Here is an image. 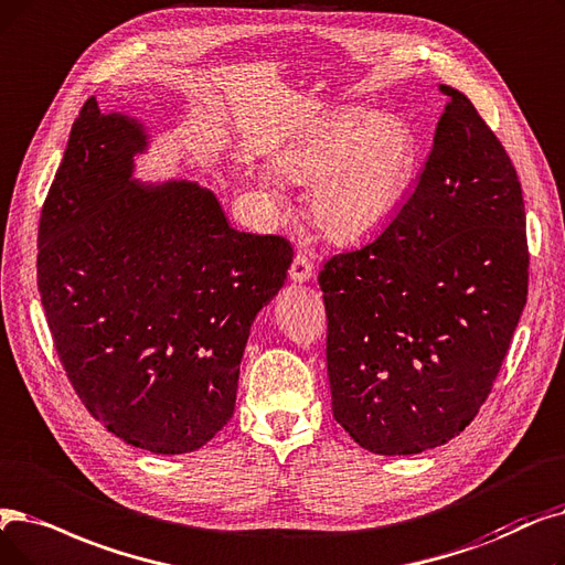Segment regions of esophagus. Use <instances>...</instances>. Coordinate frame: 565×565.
I'll return each mask as SVG.
<instances>
[{
	"label": "esophagus",
	"mask_w": 565,
	"mask_h": 565,
	"mask_svg": "<svg viewBox=\"0 0 565 565\" xmlns=\"http://www.w3.org/2000/svg\"><path fill=\"white\" fill-rule=\"evenodd\" d=\"M288 273H290V279L296 281V284H307L313 277V265L309 263L307 256L298 254L296 258H292Z\"/></svg>",
	"instance_id": "obj_1"
}]
</instances>
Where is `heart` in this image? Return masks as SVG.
Wrapping results in <instances>:
<instances>
[{
    "label": "heart",
    "instance_id": "b5f03b06",
    "mask_svg": "<svg viewBox=\"0 0 565 565\" xmlns=\"http://www.w3.org/2000/svg\"><path fill=\"white\" fill-rule=\"evenodd\" d=\"M415 163L413 129L397 115L349 106L288 142L275 157L277 175L309 184L307 207L313 226L337 244L362 242L397 212ZM265 199L286 205L279 182L260 175Z\"/></svg>",
    "mask_w": 565,
    "mask_h": 565
}]
</instances>
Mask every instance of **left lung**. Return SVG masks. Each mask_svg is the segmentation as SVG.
I'll return each mask as SVG.
<instances>
[{"label":"left lung","instance_id":"8db88e82","mask_svg":"<svg viewBox=\"0 0 565 565\" xmlns=\"http://www.w3.org/2000/svg\"><path fill=\"white\" fill-rule=\"evenodd\" d=\"M418 186L366 247L318 275L334 420L376 455H418L471 425L529 288L522 184L448 85Z\"/></svg>","mask_w":565,"mask_h":565}]
</instances>
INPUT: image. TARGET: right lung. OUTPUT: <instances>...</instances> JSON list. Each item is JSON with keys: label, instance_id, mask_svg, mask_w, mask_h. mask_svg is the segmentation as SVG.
Segmentation results:
<instances>
[{"label": "right lung", "instance_id": "right-lung-1", "mask_svg": "<svg viewBox=\"0 0 565 565\" xmlns=\"http://www.w3.org/2000/svg\"><path fill=\"white\" fill-rule=\"evenodd\" d=\"M147 147L136 117L85 102L41 212L39 292L94 418L134 448L184 455L233 418L252 326L292 249L235 231L201 184L134 178Z\"/></svg>", "mask_w": 565, "mask_h": 565}]
</instances>
